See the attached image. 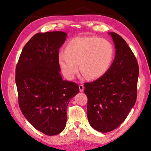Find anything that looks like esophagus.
I'll return each instance as SVG.
<instances>
[{
	"label": "esophagus",
	"instance_id": "1",
	"mask_svg": "<svg viewBox=\"0 0 151 151\" xmlns=\"http://www.w3.org/2000/svg\"><path fill=\"white\" fill-rule=\"evenodd\" d=\"M84 86H83L82 84H80V85H79L80 91H81V92H83V91H84Z\"/></svg>",
	"mask_w": 151,
	"mask_h": 151
}]
</instances>
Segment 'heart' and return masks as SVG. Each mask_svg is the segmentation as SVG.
<instances>
[{
    "label": "heart",
    "instance_id": "b5f03b06",
    "mask_svg": "<svg viewBox=\"0 0 151 151\" xmlns=\"http://www.w3.org/2000/svg\"><path fill=\"white\" fill-rule=\"evenodd\" d=\"M114 56L111 43L95 36L76 37L70 40L58 56V64L63 75L72 80L80 69L84 76L96 80L110 69Z\"/></svg>",
    "mask_w": 151,
    "mask_h": 151
}]
</instances>
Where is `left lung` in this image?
<instances>
[{"mask_svg": "<svg viewBox=\"0 0 151 151\" xmlns=\"http://www.w3.org/2000/svg\"><path fill=\"white\" fill-rule=\"evenodd\" d=\"M115 48L110 69L95 81L85 83L88 97L87 115L93 129L108 132L117 128L136 103L139 67L126 41L119 35L109 32Z\"/></svg>", "mask_w": 151, "mask_h": 151, "instance_id": "1", "label": "left lung"}]
</instances>
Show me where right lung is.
<instances>
[{
    "mask_svg": "<svg viewBox=\"0 0 151 151\" xmlns=\"http://www.w3.org/2000/svg\"><path fill=\"white\" fill-rule=\"evenodd\" d=\"M67 34L37 33L25 45L15 69L19 107L28 121L48 136L65 129L67 106L78 93L75 82L63 81L58 64L59 49Z\"/></svg>",
    "mask_w": 151,
    "mask_h": 151,
    "instance_id": "add662e5",
    "label": "right lung"
}]
</instances>
